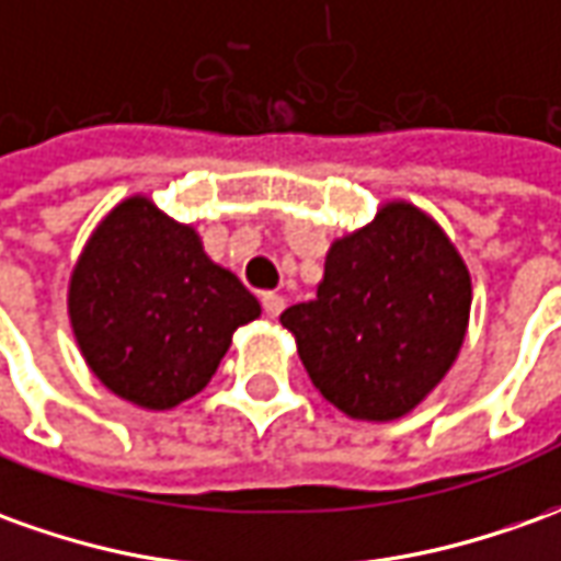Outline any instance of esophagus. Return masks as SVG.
I'll return each mask as SVG.
<instances>
[{"label":"esophagus","mask_w":561,"mask_h":561,"mask_svg":"<svg viewBox=\"0 0 561 561\" xmlns=\"http://www.w3.org/2000/svg\"><path fill=\"white\" fill-rule=\"evenodd\" d=\"M284 296H277V293H262V311L268 314V318H277L280 311H284Z\"/></svg>","instance_id":"esophagus-1"}]
</instances>
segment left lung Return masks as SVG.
I'll return each mask as SVG.
<instances>
[{
	"instance_id": "left-lung-1",
	"label": "left lung",
	"mask_w": 561,
	"mask_h": 561,
	"mask_svg": "<svg viewBox=\"0 0 561 561\" xmlns=\"http://www.w3.org/2000/svg\"><path fill=\"white\" fill-rule=\"evenodd\" d=\"M470 318V274L419 207L393 201L332 243L318 296L280 314L308 376L360 421L412 412L449 373Z\"/></svg>"
}]
</instances>
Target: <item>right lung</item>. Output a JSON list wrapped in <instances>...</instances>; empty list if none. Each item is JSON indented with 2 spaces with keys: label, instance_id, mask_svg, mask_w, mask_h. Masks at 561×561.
I'll use <instances>...</instances> for the list:
<instances>
[{
  "label": "right lung",
  "instance_id": "1",
  "mask_svg": "<svg viewBox=\"0 0 561 561\" xmlns=\"http://www.w3.org/2000/svg\"><path fill=\"white\" fill-rule=\"evenodd\" d=\"M256 318V296L207 259L195 229L140 195L96 226L69 280L81 357L112 393L142 409L195 397L234 330Z\"/></svg>",
  "mask_w": 561,
  "mask_h": 561
}]
</instances>
